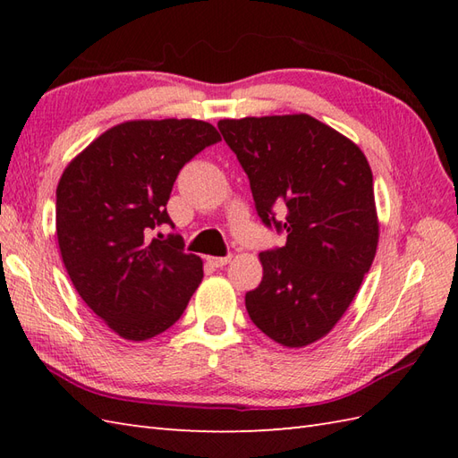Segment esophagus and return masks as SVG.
Masks as SVG:
<instances>
[{"instance_id": "1", "label": "esophagus", "mask_w": 458, "mask_h": 458, "mask_svg": "<svg viewBox=\"0 0 458 458\" xmlns=\"http://www.w3.org/2000/svg\"><path fill=\"white\" fill-rule=\"evenodd\" d=\"M230 259H232V256H224V258H214V256H208L207 258V261L210 266H214V267H222V266H226V264H230Z\"/></svg>"}]
</instances>
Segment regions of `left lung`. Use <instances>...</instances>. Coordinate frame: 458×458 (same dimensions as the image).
Wrapping results in <instances>:
<instances>
[{
	"mask_svg": "<svg viewBox=\"0 0 458 458\" xmlns=\"http://www.w3.org/2000/svg\"><path fill=\"white\" fill-rule=\"evenodd\" d=\"M218 130L248 174L261 222L287 232L284 248L259 254L264 277L246 293L248 315L279 344H313L346 313L376 256L366 155L309 114L220 120Z\"/></svg>",
	"mask_w": 458,
	"mask_h": 458,
	"instance_id": "8db88e82",
	"label": "left lung"
}]
</instances>
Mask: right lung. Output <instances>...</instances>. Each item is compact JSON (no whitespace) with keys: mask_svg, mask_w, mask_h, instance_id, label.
<instances>
[{"mask_svg":"<svg viewBox=\"0 0 458 458\" xmlns=\"http://www.w3.org/2000/svg\"><path fill=\"white\" fill-rule=\"evenodd\" d=\"M220 141L200 120L114 125L68 163L56 187V238L82 301L125 340H148L181 318L202 281V259L177 234L151 238L174 179Z\"/></svg>","mask_w":458,"mask_h":458,"instance_id":"1","label":"right lung"}]
</instances>
